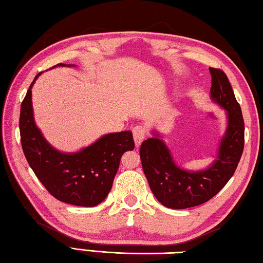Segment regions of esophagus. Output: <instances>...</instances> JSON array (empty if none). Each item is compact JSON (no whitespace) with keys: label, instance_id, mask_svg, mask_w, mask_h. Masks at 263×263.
Wrapping results in <instances>:
<instances>
[{"label":"esophagus","instance_id":"34e87169","mask_svg":"<svg viewBox=\"0 0 263 263\" xmlns=\"http://www.w3.org/2000/svg\"><path fill=\"white\" fill-rule=\"evenodd\" d=\"M133 136H134V141H135L136 146H140L141 143L146 136L145 128L142 126H135L133 128Z\"/></svg>","mask_w":263,"mask_h":263}]
</instances>
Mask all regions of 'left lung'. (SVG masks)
Returning a JSON list of instances; mask_svg holds the SVG:
<instances>
[{
    "mask_svg": "<svg viewBox=\"0 0 263 263\" xmlns=\"http://www.w3.org/2000/svg\"><path fill=\"white\" fill-rule=\"evenodd\" d=\"M211 95L228 112V129L221 142L219 158L209 170L186 172L178 168L165 143L159 138H147L141 144L143 172L153 195L168 209L183 210L209 201L220 192L234 175L244 151L245 125L227 74L210 67Z\"/></svg>",
    "mask_w": 263,
    "mask_h": 263,
    "instance_id": "1",
    "label": "left lung"
}]
</instances>
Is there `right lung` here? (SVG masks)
<instances>
[{
	"instance_id": "1",
	"label": "right lung",
	"mask_w": 263,
	"mask_h": 263,
	"mask_svg": "<svg viewBox=\"0 0 263 263\" xmlns=\"http://www.w3.org/2000/svg\"><path fill=\"white\" fill-rule=\"evenodd\" d=\"M40 74L22 102L19 130L24 155L39 181L56 199L76 206H96L110 192L122 155L135 147L132 133L107 134L77 153L54 150L33 119L31 89Z\"/></svg>"
}]
</instances>
